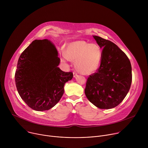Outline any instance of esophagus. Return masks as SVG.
I'll return each instance as SVG.
<instances>
[{
    "label": "esophagus",
    "instance_id": "obj_1",
    "mask_svg": "<svg viewBox=\"0 0 148 148\" xmlns=\"http://www.w3.org/2000/svg\"><path fill=\"white\" fill-rule=\"evenodd\" d=\"M73 74H74V77H75L77 76V73L76 71H74V72H73Z\"/></svg>",
    "mask_w": 148,
    "mask_h": 148
}]
</instances>
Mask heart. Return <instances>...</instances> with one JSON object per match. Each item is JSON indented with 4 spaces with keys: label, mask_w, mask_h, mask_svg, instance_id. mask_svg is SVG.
Masks as SVG:
<instances>
[{
    "label": "heart",
    "mask_w": 148,
    "mask_h": 148,
    "mask_svg": "<svg viewBox=\"0 0 148 148\" xmlns=\"http://www.w3.org/2000/svg\"><path fill=\"white\" fill-rule=\"evenodd\" d=\"M102 50L97 44L85 41H77L67 47L66 54H62V58L75 61L76 69L82 74H90L96 71L100 66Z\"/></svg>",
    "instance_id": "obj_1"
}]
</instances>
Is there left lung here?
<instances>
[{"label": "left lung", "mask_w": 148, "mask_h": 148, "mask_svg": "<svg viewBox=\"0 0 148 148\" xmlns=\"http://www.w3.org/2000/svg\"><path fill=\"white\" fill-rule=\"evenodd\" d=\"M103 48L99 67L89 75L85 94L88 99L100 109L118 105L127 95L132 82V67L127 56L112 41L94 36Z\"/></svg>", "instance_id": "obj_1"}]
</instances>
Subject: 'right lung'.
I'll use <instances>...</instances> for the list:
<instances>
[{"label":"right lung","mask_w":148,"mask_h":148,"mask_svg":"<svg viewBox=\"0 0 148 148\" xmlns=\"http://www.w3.org/2000/svg\"><path fill=\"white\" fill-rule=\"evenodd\" d=\"M58 52L47 39L35 40L21 54L15 73L17 91L32 109L43 111L53 108L64 94L72 72L62 71Z\"/></svg>","instance_id":"obj_1"}]
</instances>
